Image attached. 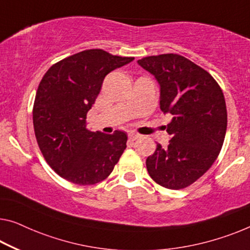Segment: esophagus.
<instances>
[{"mask_svg": "<svg viewBox=\"0 0 250 250\" xmlns=\"http://www.w3.org/2000/svg\"><path fill=\"white\" fill-rule=\"evenodd\" d=\"M128 137H129V139L131 140V141H135V140H137V139H139L140 135H138V133H135V132H129Z\"/></svg>", "mask_w": 250, "mask_h": 250, "instance_id": "esophagus-1", "label": "esophagus"}]
</instances>
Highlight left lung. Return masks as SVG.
<instances>
[{
	"label": "left lung",
	"instance_id": "8db88e82",
	"mask_svg": "<svg viewBox=\"0 0 250 250\" xmlns=\"http://www.w3.org/2000/svg\"><path fill=\"white\" fill-rule=\"evenodd\" d=\"M161 86V110L173 115L167 125V148L157 144L146 161L156 183L169 189L188 188L219 156L227 130V107L217 81L177 54L149 56L138 61Z\"/></svg>",
	"mask_w": 250,
	"mask_h": 250
}]
</instances>
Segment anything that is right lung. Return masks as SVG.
<instances>
[{
    "label": "right lung",
    "mask_w": 250,
    "mask_h": 250,
    "mask_svg": "<svg viewBox=\"0 0 250 250\" xmlns=\"http://www.w3.org/2000/svg\"><path fill=\"white\" fill-rule=\"evenodd\" d=\"M133 59L88 49L56 62L43 75L33 104V128L44 159L59 176L93 185L112 173L126 147V133L89 131L86 114L104 77Z\"/></svg>",
    "instance_id": "add662e5"
}]
</instances>
